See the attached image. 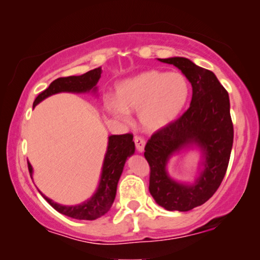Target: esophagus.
<instances>
[{
  "instance_id": "34e87169",
  "label": "esophagus",
  "mask_w": 260,
  "mask_h": 260,
  "mask_svg": "<svg viewBox=\"0 0 260 260\" xmlns=\"http://www.w3.org/2000/svg\"><path fill=\"white\" fill-rule=\"evenodd\" d=\"M134 143H136V148L139 153H143L145 148V140L142 138V137H136L134 138Z\"/></svg>"
}]
</instances>
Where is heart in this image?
<instances>
[{"label":"heart","instance_id":"b5f03b06","mask_svg":"<svg viewBox=\"0 0 260 260\" xmlns=\"http://www.w3.org/2000/svg\"><path fill=\"white\" fill-rule=\"evenodd\" d=\"M189 95V82L183 74L150 70L118 83L116 103L109 101L106 109L118 120H127V112L138 111L142 127L155 132L181 115Z\"/></svg>","mask_w":260,"mask_h":260}]
</instances>
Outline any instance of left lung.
<instances>
[{
  "instance_id": "obj_1",
  "label": "left lung",
  "mask_w": 260,
  "mask_h": 260,
  "mask_svg": "<svg viewBox=\"0 0 260 260\" xmlns=\"http://www.w3.org/2000/svg\"><path fill=\"white\" fill-rule=\"evenodd\" d=\"M174 64L192 84V101L178 120L161 128L145 145L150 166L149 190L154 201L170 211H188L213 197L228 170L234 126L229 92L211 71L184 57L159 58ZM197 147L201 151L200 171L193 184L172 179L167 164L175 154Z\"/></svg>"
}]
</instances>
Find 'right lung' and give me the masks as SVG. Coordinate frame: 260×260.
Masks as SVG:
<instances>
[{
    "label": "right lung",
    "mask_w": 260,
    "mask_h": 260,
    "mask_svg": "<svg viewBox=\"0 0 260 260\" xmlns=\"http://www.w3.org/2000/svg\"><path fill=\"white\" fill-rule=\"evenodd\" d=\"M101 77V67L89 71L82 76H71L57 78L53 80L49 88L45 89L43 92L38 95L32 107L38 104L51 96V95L58 94V92H94L98 91V82ZM136 150L133 142L132 134H120V136H109L107 140V149L104 157L103 168H101V175L99 184L96 190L90 198L86 199L83 203L77 205H62L53 202L52 199L47 198L41 193V196L46 199V202L58 213L63 214L66 216L73 217L77 220H95L98 217L105 215L110 208L112 207L113 201L117 190V183L120 180L122 171H123L124 164L127 159L132 156ZM29 174L32 178V166L28 161Z\"/></svg>",
    "instance_id": "1"
}]
</instances>
